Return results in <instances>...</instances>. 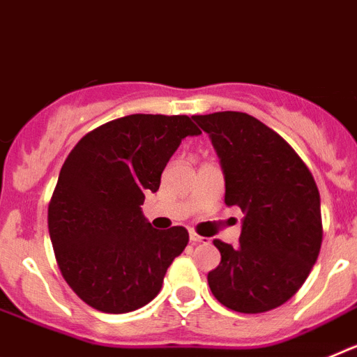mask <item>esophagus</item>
Listing matches in <instances>:
<instances>
[{
	"label": "esophagus",
	"mask_w": 357,
	"mask_h": 357,
	"mask_svg": "<svg viewBox=\"0 0 357 357\" xmlns=\"http://www.w3.org/2000/svg\"><path fill=\"white\" fill-rule=\"evenodd\" d=\"M189 239H191V243H195V245H197V243H207V241H209V239L204 238V236H198L197 232H189Z\"/></svg>",
	"instance_id": "obj_1"
}]
</instances>
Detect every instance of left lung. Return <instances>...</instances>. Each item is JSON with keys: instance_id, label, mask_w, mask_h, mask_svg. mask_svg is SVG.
I'll list each match as a JSON object with an SVG mask.
<instances>
[{"instance_id": "8db88e82", "label": "left lung", "mask_w": 357, "mask_h": 357, "mask_svg": "<svg viewBox=\"0 0 357 357\" xmlns=\"http://www.w3.org/2000/svg\"><path fill=\"white\" fill-rule=\"evenodd\" d=\"M207 132L225 176V204L243 211L239 247L214 239L222 261L207 282L225 307L264 313L288 302L321 247L320 193L304 160L254 116H193Z\"/></svg>"}]
</instances>
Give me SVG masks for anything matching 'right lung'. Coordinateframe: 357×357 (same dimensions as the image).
I'll return each instance as SVG.
<instances>
[{
    "label": "right lung",
    "mask_w": 357,
    "mask_h": 357,
    "mask_svg": "<svg viewBox=\"0 0 357 357\" xmlns=\"http://www.w3.org/2000/svg\"><path fill=\"white\" fill-rule=\"evenodd\" d=\"M188 116L130 114L85 134L66 159L48 207L56 264L69 288L103 313L153 301L189 241L184 227L157 230L141 206L188 135Z\"/></svg>",
    "instance_id": "add662e5"
}]
</instances>
